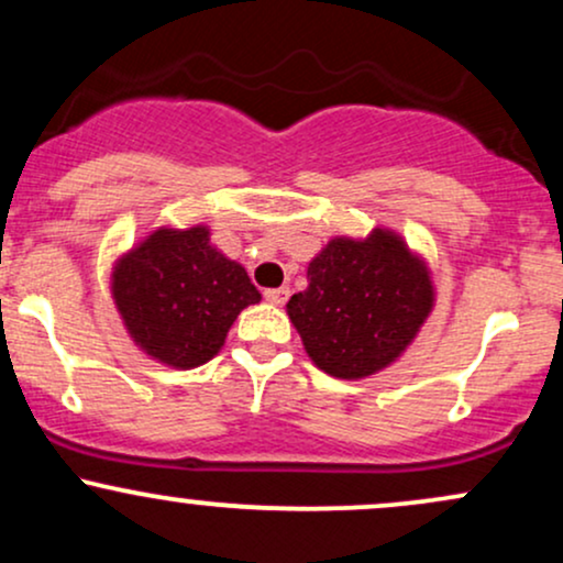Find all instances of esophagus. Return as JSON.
<instances>
[{
    "label": "esophagus",
    "mask_w": 563,
    "mask_h": 563,
    "mask_svg": "<svg viewBox=\"0 0 563 563\" xmlns=\"http://www.w3.org/2000/svg\"><path fill=\"white\" fill-rule=\"evenodd\" d=\"M288 296H290V288H286V286L264 290V299H267L269 303H277V307H280V303H286Z\"/></svg>",
    "instance_id": "obj_1"
}]
</instances>
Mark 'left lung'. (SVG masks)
Returning a JSON list of instances; mask_svg holds the SVG:
<instances>
[{"instance_id":"obj_1","label":"left lung","mask_w":563,"mask_h":563,"mask_svg":"<svg viewBox=\"0 0 563 563\" xmlns=\"http://www.w3.org/2000/svg\"><path fill=\"white\" fill-rule=\"evenodd\" d=\"M309 286L288 318L312 363L335 378H365L416 339L434 303L429 269L389 230L335 238L309 262Z\"/></svg>"}]
</instances>
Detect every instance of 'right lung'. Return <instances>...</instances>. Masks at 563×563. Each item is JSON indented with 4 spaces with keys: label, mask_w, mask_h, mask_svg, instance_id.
I'll use <instances>...</instances> for the list:
<instances>
[{
    "label": "right lung",
    "mask_w": 563,
    "mask_h": 563,
    "mask_svg": "<svg viewBox=\"0 0 563 563\" xmlns=\"http://www.w3.org/2000/svg\"><path fill=\"white\" fill-rule=\"evenodd\" d=\"M113 299L126 331L151 357L198 367L222 349L241 309L262 294L209 230H156L115 264Z\"/></svg>",
    "instance_id": "add662e5"
}]
</instances>
